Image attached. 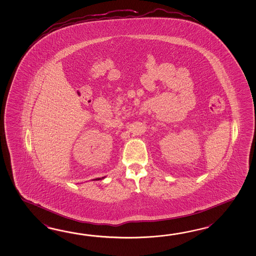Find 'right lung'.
<instances>
[{
  "label": "right lung",
  "instance_id": "add662e5",
  "mask_svg": "<svg viewBox=\"0 0 256 256\" xmlns=\"http://www.w3.org/2000/svg\"><path fill=\"white\" fill-rule=\"evenodd\" d=\"M94 180H99V179H94Z\"/></svg>",
  "mask_w": 256,
  "mask_h": 256
}]
</instances>
